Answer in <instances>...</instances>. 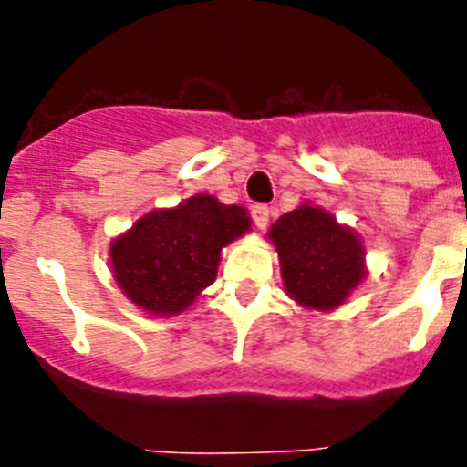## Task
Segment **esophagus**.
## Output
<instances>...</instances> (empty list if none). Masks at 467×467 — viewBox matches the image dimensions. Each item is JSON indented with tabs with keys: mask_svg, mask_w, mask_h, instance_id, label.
I'll return each mask as SVG.
<instances>
[{
	"mask_svg": "<svg viewBox=\"0 0 467 467\" xmlns=\"http://www.w3.org/2000/svg\"><path fill=\"white\" fill-rule=\"evenodd\" d=\"M250 213H253L254 224H257L259 229H266V224H269V217H271V208H269V205H264V203L253 205V210H250Z\"/></svg>",
	"mask_w": 467,
	"mask_h": 467,
	"instance_id": "34e87169",
	"label": "esophagus"
}]
</instances>
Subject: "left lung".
<instances>
[{"label":"left lung","mask_w":467,"mask_h":467,"mask_svg":"<svg viewBox=\"0 0 467 467\" xmlns=\"http://www.w3.org/2000/svg\"><path fill=\"white\" fill-rule=\"evenodd\" d=\"M287 295L313 311H332L365 278V247L356 231L317 205L285 213L269 231Z\"/></svg>","instance_id":"left-lung-1"}]
</instances>
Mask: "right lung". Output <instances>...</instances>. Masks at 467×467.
Here are the masks:
<instances>
[{"label":"right lung","mask_w":467,"mask_h":467,"mask_svg":"<svg viewBox=\"0 0 467 467\" xmlns=\"http://www.w3.org/2000/svg\"><path fill=\"white\" fill-rule=\"evenodd\" d=\"M250 231L241 205L196 193L177 208L151 210L109 245L123 295L151 316H175L214 283L222 247Z\"/></svg>","instance_id":"obj_1"}]
</instances>
